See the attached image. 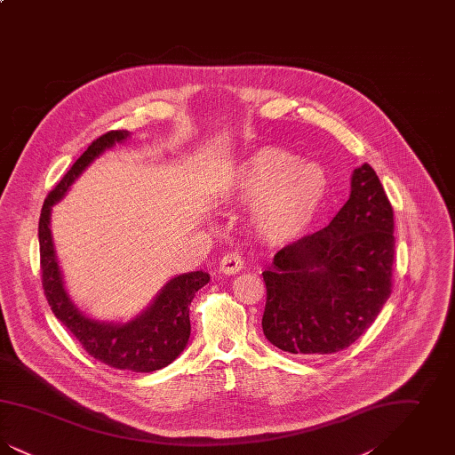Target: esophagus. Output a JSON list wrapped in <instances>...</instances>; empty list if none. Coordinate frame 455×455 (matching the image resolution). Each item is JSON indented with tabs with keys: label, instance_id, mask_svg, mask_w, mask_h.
Here are the masks:
<instances>
[{
	"label": "esophagus",
	"instance_id": "1",
	"mask_svg": "<svg viewBox=\"0 0 455 455\" xmlns=\"http://www.w3.org/2000/svg\"><path fill=\"white\" fill-rule=\"evenodd\" d=\"M220 271L223 275H235L238 271L243 269V260L238 256L237 252H227L218 264Z\"/></svg>",
	"mask_w": 455,
	"mask_h": 455
}]
</instances>
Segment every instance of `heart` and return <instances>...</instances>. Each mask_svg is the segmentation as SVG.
<instances>
[{
    "mask_svg": "<svg viewBox=\"0 0 455 455\" xmlns=\"http://www.w3.org/2000/svg\"><path fill=\"white\" fill-rule=\"evenodd\" d=\"M329 179L323 165L302 162L280 147H262L245 156L228 186V199L249 204L262 237L282 243L297 237L324 203Z\"/></svg>",
    "mask_w": 455,
    "mask_h": 455,
    "instance_id": "obj_1",
    "label": "heart"
}]
</instances>
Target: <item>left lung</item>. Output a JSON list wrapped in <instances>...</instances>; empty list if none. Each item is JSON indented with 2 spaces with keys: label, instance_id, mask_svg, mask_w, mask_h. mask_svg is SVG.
<instances>
[{
  "label": "left lung",
  "instance_id": "8db88e82",
  "mask_svg": "<svg viewBox=\"0 0 455 455\" xmlns=\"http://www.w3.org/2000/svg\"><path fill=\"white\" fill-rule=\"evenodd\" d=\"M394 212L375 171L363 164L331 223L276 252L262 273L266 339L293 355L351 347L392 291Z\"/></svg>",
  "mask_w": 455,
  "mask_h": 455
}]
</instances>
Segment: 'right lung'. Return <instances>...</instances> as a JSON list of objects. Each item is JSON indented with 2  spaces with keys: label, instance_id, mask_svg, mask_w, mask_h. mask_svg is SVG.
Returning a JSON list of instances; mask_svg holds the SVG:
<instances>
[{
  "label": "right lung",
  "instance_id": "add662e5",
  "mask_svg": "<svg viewBox=\"0 0 455 455\" xmlns=\"http://www.w3.org/2000/svg\"><path fill=\"white\" fill-rule=\"evenodd\" d=\"M128 136V131H108L93 140L60 184L47 195L39 218V249L44 295L52 314L68 327L88 355L100 363L143 373L167 367L182 353L191 334L189 307L197 290L210 282V275L193 271L175 276L156 295L155 302L128 324L95 323L82 315L66 293L49 228L51 206L65 196L73 180L87 169L95 156Z\"/></svg>",
  "mask_w": 455,
  "mask_h": 455
}]
</instances>
